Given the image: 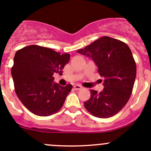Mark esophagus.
<instances>
[{
    "mask_svg": "<svg viewBox=\"0 0 151 151\" xmlns=\"http://www.w3.org/2000/svg\"><path fill=\"white\" fill-rule=\"evenodd\" d=\"M83 88V87L81 86V85H74V88L75 90H77V91H79V90H80L81 89V88Z\"/></svg>",
    "mask_w": 151,
    "mask_h": 151,
    "instance_id": "obj_1",
    "label": "esophagus"
}]
</instances>
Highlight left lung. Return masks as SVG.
I'll return each mask as SVG.
<instances>
[{"instance_id":"1","label":"left lung","mask_w":151,"mask_h":151,"mask_svg":"<svg viewBox=\"0 0 151 151\" xmlns=\"http://www.w3.org/2000/svg\"><path fill=\"white\" fill-rule=\"evenodd\" d=\"M77 52L91 58L104 78L102 91H90L85 109L100 118L116 115L129 100L136 78V63L130 48L121 41L103 36Z\"/></svg>"}]
</instances>
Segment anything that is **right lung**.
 <instances>
[{
    "instance_id": "obj_1",
    "label": "right lung",
    "mask_w": 151,
    "mask_h": 151,
    "mask_svg": "<svg viewBox=\"0 0 151 151\" xmlns=\"http://www.w3.org/2000/svg\"><path fill=\"white\" fill-rule=\"evenodd\" d=\"M70 54L38 45H30L15 53L12 68L14 90L22 104L34 115L49 116L63 106L72 85L54 83L55 73L62 74Z\"/></svg>"
}]
</instances>
